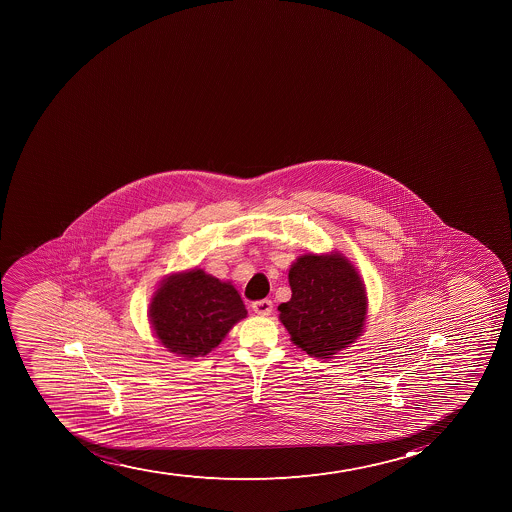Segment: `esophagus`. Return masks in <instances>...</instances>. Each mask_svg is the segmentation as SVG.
<instances>
[{"label": "esophagus", "mask_w": 512, "mask_h": 512, "mask_svg": "<svg viewBox=\"0 0 512 512\" xmlns=\"http://www.w3.org/2000/svg\"><path fill=\"white\" fill-rule=\"evenodd\" d=\"M252 309L257 315H270L274 310V304H272V300H257V302H253Z\"/></svg>", "instance_id": "34e87169"}]
</instances>
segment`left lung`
Returning a JSON list of instances; mask_svg holds the SVG:
<instances>
[{"mask_svg": "<svg viewBox=\"0 0 512 512\" xmlns=\"http://www.w3.org/2000/svg\"><path fill=\"white\" fill-rule=\"evenodd\" d=\"M292 299L279 305L292 342L330 359L359 337L367 315L364 284L342 255H302L289 270Z\"/></svg>", "mask_w": 512, "mask_h": 512, "instance_id": "1", "label": "left lung"}]
</instances>
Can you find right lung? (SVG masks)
I'll list each match as a JSON object with an SVG mask.
<instances>
[{
	"label": "right lung",
	"mask_w": 512,
	"mask_h": 512,
	"mask_svg": "<svg viewBox=\"0 0 512 512\" xmlns=\"http://www.w3.org/2000/svg\"><path fill=\"white\" fill-rule=\"evenodd\" d=\"M153 330L170 352L183 357L207 355L238 320L247 317L233 285L203 270L168 277L150 304Z\"/></svg>",
	"instance_id": "1"
}]
</instances>
